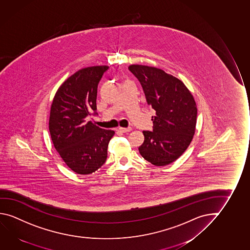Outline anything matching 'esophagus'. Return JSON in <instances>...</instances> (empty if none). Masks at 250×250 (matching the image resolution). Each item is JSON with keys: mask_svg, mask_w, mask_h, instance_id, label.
<instances>
[{"mask_svg": "<svg viewBox=\"0 0 250 250\" xmlns=\"http://www.w3.org/2000/svg\"><path fill=\"white\" fill-rule=\"evenodd\" d=\"M119 130L120 131H122V132H129V131H131V127H127V128H125V127H119Z\"/></svg>", "mask_w": 250, "mask_h": 250, "instance_id": "1", "label": "esophagus"}]
</instances>
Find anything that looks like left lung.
Listing matches in <instances>:
<instances>
[{
  "instance_id": "1",
  "label": "left lung",
  "mask_w": 250,
  "mask_h": 250,
  "mask_svg": "<svg viewBox=\"0 0 250 250\" xmlns=\"http://www.w3.org/2000/svg\"><path fill=\"white\" fill-rule=\"evenodd\" d=\"M129 70L142 85L147 104L156 111L153 131H144L139 147L146 161L166 166L185 152L195 134L196 101L183 81L154 66L131 65Z\"/></svg>"
}]
</instances>
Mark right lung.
I'll use <instances>...</instances> for the list:
<instances>
[{
	"instance_id": "add662e5",
	"label": "right lung",
	"mask_w": 250,
	"mask_h": 250,
	"mask_svg": "<svg viewBox=\"0 0 250 250\" xmlns=\"http://www.w3.org/2000/svg\"><path fill=\"white\" fill-rule=\"evenodd\" d=\"M107 65L79 70L62 83L51 104L49 131L54 148L77 174L88 175L105 163L114 131L97 126L86 117L97 114V89Z\"/></svg>"
}]
</instances>
